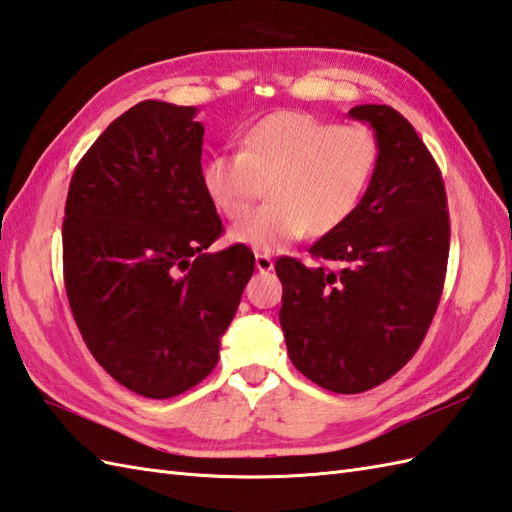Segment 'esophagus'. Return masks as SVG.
Here are the masks:
<instances>
[{
	"mask_svg": "<svg viewBox=\"0 0 512 512\" xmlns=\"http://www.w3.org/2000/svg\"><path fill=\"white\" fill-rule=\"evenodd\" d=\"M255 266H257L259 272H270L272 268H275V261H272V257L266 255V253H257L255 255Z\"/></svg>",
	"mask_w": 512,
	"mask_h": 512,
	"instance_id": "34e87169",
	"label": "esophagus"
}]
</instances>
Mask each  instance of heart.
<instances>
[{
    "label": "heart",
    "instance_id": "heart-1",
    "mask_svg": "<svg viewBox=\"0 0 512 512\" xmlns=\"http://www.w3.org/2000/svg\"><path fill=\"white\" fill-rule=\"evenodd\" d=\"M379 146L364 126L279 111L242 137V150L211 154L202 187L216 209L240 220L267 187L271 202L231 229V242L272 253L307 231L323 237L347 222L373 181Z\"/></svg>",
    "mask_w": 512,
    "mask_h": 512
}]
</instances>
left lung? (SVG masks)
I'll return each instance as SVG.
<instances>
[{"instance_id":"left-lung-1","label":"left lung","mask_w":512,"mask_h":512,"mask_svg":"<svg viewBox=\"0 0 512 512\" xmlns=\"http://www.w3.org/2000/svg\"><path fill=\"white\" fill-rule=\"evenodd\" d=\"M349 117L373 128L379 161L353 216L310 248L338 270L292 257L275 266L292 364L342 395L384 384L417 353L449 255L445 185L417 130L386 104L353 106Z\"/></svg>"}]
</instances>
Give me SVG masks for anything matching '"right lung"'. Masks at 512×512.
Returning <instances> with one entry per match:
<instances>
[{
  "label": "right lung",
  "mask_w": 512,
  "mask_h": 512,
  "mask_svg": "<svg viewBox=\"0 0 512 512\" xmlns=\"http://www.w3.org/2000/svg\"><path fill=\"white\" fill-rule=\"evenodd\" d=\"M196 106L144 100L80 159L63 222L71 314L115 382L170 399L218 364L255 257L222 233L202 187Z\"/></svg>",
  "instance_id": "add662e5"
}]
</instances>
